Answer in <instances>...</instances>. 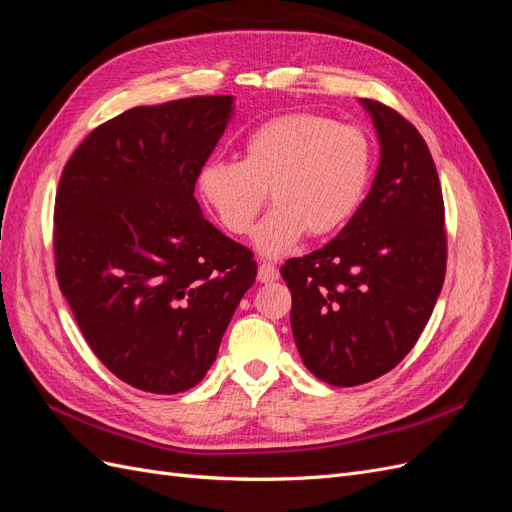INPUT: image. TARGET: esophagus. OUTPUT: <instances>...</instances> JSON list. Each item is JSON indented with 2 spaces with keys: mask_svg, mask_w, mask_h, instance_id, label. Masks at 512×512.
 Segmentation results:
<instances>
[{
  "mask_svg": "<svg viewBox=\"0 0 512 512\" xmlns=\"http://www.w3.org/2000/svg\"><path fill=\"white\" fill-rule=\"evenodd\" d=\"M277 277H280V271L275 269V265H271V262L262 260L260 265H258V282L269 284V282H275Z\"/></svg>",
  "mask_w": 512,
  "mask_h": 512,
  "instance_id": "obj_1",
  "label": "esophagus"
}]
</instances>
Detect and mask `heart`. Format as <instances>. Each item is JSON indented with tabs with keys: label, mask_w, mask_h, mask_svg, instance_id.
<instances>
[{
	"label": "heart",
	"mask_w": 512,
	"mask_h": 512,
	"mask_svg": "<svg viewBox=\"0 0 512 512\" xmlns=\"http://www.w3.org/2000/svg\"><path fill=\"white\" fill-rule=\"evenodd\" d=\"M374 151L367 134L314 113H286L260 123L241 143V160L211 158L196 190L230 235H247L267 203L275 207L254 232V245L282 256L307 235L342 228L367 194Z\"/></svg>",
	"instance_id": "b5f03b06"
}]
</instances>
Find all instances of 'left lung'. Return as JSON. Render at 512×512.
<instances>
[{"label":"left lung","mask_w":512,"mask_h":512,"mask_svg":"<svg viewBox=\"0 0 512 512\" xmlns=\"http://www.w3.org/2000/svg\"><path fill=\"white\" fill-rule=\"evenodd\" d=\"M361 104L380 141L371 190L335 239L280 269L301 359L333 386L376 380L404 359L446 273L444 200L427 143L391 106Z\"/></svg>","instance_id":"obj_1"}]
</instances>
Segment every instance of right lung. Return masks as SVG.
Masks as SVG:
<instances>
[{
    "instance_id": "add662e5",
    "label": "right lung",
    "mask_w": 512,
    "mask_h": 512,
    "mask_svg": "<svg viewBox=\"0 0 512 512\" xmlns=\"http://www.w3.org/2000/svg\"><path fill=\"white\" fill-rule=\"evenodd\" d=\"M232 96L136 106L76 147L55 196V273L108 371L158 395L188 391L256 280L252 252L205 220L198 168Z\"/></svg>"
}]
</instances>
